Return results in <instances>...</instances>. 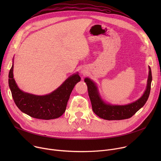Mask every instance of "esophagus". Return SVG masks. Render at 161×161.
Wrapping results in <instances>:
<instances>
[{
    "instance_id": "esophagus-1",
    "label": "esophagus",
    "mask_w": 161,
    "mask_h": 161,
    "mask_svg": "<svg viewBox=\"0 0 161 161\" xmlns=\"http://www.w3.org/2000/svg\"><path fill=\"white\" fill-rule=\"evenodd\" d=\"M81 73L83 75H85V74H86L87 72H86V70L85 69H81Z\"/></svg>"
}]
</instances>
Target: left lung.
Returning a JSON list of instances; mask_svg holds the SVG:
<instances>
[{"mask_svg": "<svg viewBox=\"0 0 161 161\" xmlns=\"http://www.w3.org/2000/svg\"><path fill=\"white\" fill-rule=\"evenodd\" d=\"M152 81L151 70L149 66V75L146 89L143 95L134 102L125 105L111 104L101 98L97 84L89 78L84 80L87 86L88 94L92 111L99 117L106 120H122L129 119L136 114L146 103L149 98Z\"/></svg>", "mask_w": 161, "mask_h": 161, "instance_id": "left-lung-1", "label": "left lung"}]
</instances>
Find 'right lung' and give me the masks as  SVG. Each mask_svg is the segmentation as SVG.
I'll return each mask as SVG.
<instances>
[{"label": "right lung", "mask_w": 161, "mask_h": 161, "mask_svg": "<svg viewBox=\"0 0 161 161\" xmlns=\"http://www.w3.org/2000/svg\"><path fill=\"white\" fill-rule=\"evenodd\" d=\"M13 64L8 75V84L14 103L20 110L40 119L49 120L61 117L75 84L80 81L78 73L71 75L57 89L46 95H35L21 91L14 78Z\"/></svg>", "instance_id": "right-lung-1"}]
</instances>
